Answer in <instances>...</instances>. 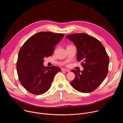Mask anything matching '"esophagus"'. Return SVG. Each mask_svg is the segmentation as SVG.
<instances>
[{
  "label": "esophagus",
  "mask_w": 123,
  "mask_h": 123,
  "mask_svg": "<svg viewBox=\"0 0 123 123\" xmlns=\"http://www.w3.org/2000/svg\"><path fill=\"white\" fill-rule=\"evenodd\" d=\"M61 70H62V71H65V72H69V70H68V69H65V68H62Z\"/></svg>",
  "instance_id": "34e87169"
}]
</instances>
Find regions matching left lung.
<instances>
[{
  "label": "left lung",
  "instance_id": "obj_1",
  "mask_svg": "<svg viewBox=\"0 0 123 123\" xmlns=\"http://www.w3.org/2000/svg\"><path fill=\"white\" fill-rule=\"evenodd\" d=\"M66 37L75 45L77 59L84 68L81 73L72 70L75 77L71 84L79 92H92L101 84L108 73L110 60L106 49L100 41L85 33L69 34Z\"/></svg>",
  "mask_w": 123,
  "mask_h": 123
}]
</instances>
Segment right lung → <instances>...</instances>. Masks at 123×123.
Listing matches in <instances>:
<instances>
[{
  "label": "right lung",
  "instance_id": "1",
  "mask_svg": "<svg viewBox=\"0 0 123 123\" xmlns=\"http://www.w3.org/2000/svg\"><path fill=\"white\" fill-rule=\"evenodd\" d=\"M64 34L41 31L33 35L19 50L16 69L21 85L29 92L42 94L50 88L55 75L61 71L58 67H45L44 58L51 56L56 45Z\"/></svg>",
  "mask_w": 123,
  "mask_h": 123
}]
</instances>
